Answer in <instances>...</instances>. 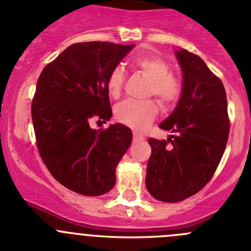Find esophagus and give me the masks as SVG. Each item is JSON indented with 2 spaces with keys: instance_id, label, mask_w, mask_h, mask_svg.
Segmentation results:
<instances>
[{
  "instance_id": "34e87169",
  "label": "esophagus",
  "mask_w": 251,
  "mask_h": 251,
  "mask_svg": "<svg viewBox=\"0 0 251 251\" xmlns=\"http://www.w3.org/2000/svg\"><path fill=\"white\" fill-rule=\"evenodd\" d=\"M134 140H135V141L144 140V136H143V135L138 134V132H134Z\"/></svg>"
}]
</instances>
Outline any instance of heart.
<instances>
[{
	"instance_id": "heart-1",
	"label": "heart",
	"mask_w": 251,
	"mask_h": 251,
	"mask_svg": "<svg viewBox=\"0 0 251 251\" xmlns=\"http://www.w3.org/2000/svg\"><path fill=\"white\" fill-rule=\"evenodd\" d=\"M135 68L149 78L150 86L148 95L155 96L165 107H172L179 101L183 92V84L178 77L172 73L169 63L158 55H143L134 60ZM125 83V72L123 67H115L106 79L107 92L117 99L123 92ZM158 115V106L154 101L136 102L126 100L115 107V117L119 123L141 131L147 128Z\"/></svg>"
}]
</instances>
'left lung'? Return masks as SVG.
Listing matches in <instances>:
<instances>
[{"instance_id":"left-lung-1","label":"left lung","mask_w":251,"mask_h":251,"mask_svg":"<svg viewBox=\"0 0 251 251\" xmlns=\"http://www.w3.org/2000/svg\"><path fill=\"white\" fill-rule=\"evenodd\" d=\"M183 72V92L171 116L159 127L168 140L149 139L151 155L145 186L163 202H179L210 182L220 164L230 131L227 100L221 79L186 49L176 50Z\"/></svg>"}]
</instances>
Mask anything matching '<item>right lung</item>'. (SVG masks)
<instances>
[{
  "mask_svg": "<svg viewBox=\"0 0 251 251\" xmlns=\"http://www.w3.org/2000/svg\"><path fill=\"white\" fill-rule=\"evenodd\" d=\"M134 45L77 43L45 67L31 103L36 145L60 184L83 196L113 188L116 167L132 140L131 130L113 124L89 126L112 116L106 79Z\"/></svg>",
  "mask_w": 251,
  "mask_h": 251,
  "instance_id": "right-lung-1",
  "label": "right lung"
}]
</instances>
